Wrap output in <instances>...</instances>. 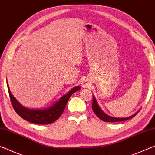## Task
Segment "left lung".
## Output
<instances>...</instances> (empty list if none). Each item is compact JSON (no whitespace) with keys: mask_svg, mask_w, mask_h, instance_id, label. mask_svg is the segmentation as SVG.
Returning a JSON list of instances; mask_svg holds the SVG:
<instances>
[{"mask_svg":"<svg viewBox=\"0 0 155 155\" xmlns=\"http://www.w3.org/2000/svg\"><path fill=\"white\" fill-rule=\"evenodd\" d=\"M92 110L95 113V114L98 116V118H100L101 120H103L104 122H122V121H125V120H128L130 118H133V117H135L139 112L137 111V113H135V114L130 115L129 117H122H122H114L109 116V115L106 114L103 110L100 108L98 103H97V101L95 98V97L94 96H93V102H92Z\"/></svg>","mask_w":155,"mask_h":155,"instance_id":"8db88e82","label":"left lung"}]
</instances>
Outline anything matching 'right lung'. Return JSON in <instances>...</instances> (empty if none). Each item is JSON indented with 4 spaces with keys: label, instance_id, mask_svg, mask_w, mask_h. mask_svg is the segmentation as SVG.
<instances>
[{
    "label": "right lung",
    "instance_id": "add662e5",
    "mask_svg": "<svg viewBox=\"0 0 155 155\" xmlns=\"http://www.w3.org/2000/svg\"><path fill=\"white\" fill-rule=\"evenodd\" d=\"M7 88H8L9 98L11 100L12 106L15 112L21 117L34 124H49L56 121L59 118L60 115L64 112L70 96L72 95V94L79 90L81 87L77 86V87H73L71 90L68 91V94L63 96L58 101H57L52 106L44 109H31L22 106L11 93L8 84H7Z\"/></svg>",
    "mask_w": 155,
    "mask_h": 155
}]
</instances>
